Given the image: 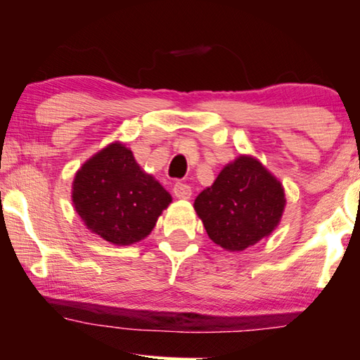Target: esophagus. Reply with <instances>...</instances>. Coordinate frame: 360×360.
Returning a JSON list of instances; mask_svg holds the SVG:
<instances>
[{"instance_id": "1", "label": "esophagus", "mask_w": 360, "mask_h": 360, "mask_svg": "<svg viewBox=\"0 0 360 360\" xmlns=\"http://www.w3.org/2000/svg\"><path fill=\"white\" fill-rule=\"evenodd\" d=\"M174 194L179 199H188L191 196V186L184 184V181H176L174 185Z\"/></svg>"}]
</instances>
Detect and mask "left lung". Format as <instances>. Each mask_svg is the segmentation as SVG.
I'll return each instance as SVG.
<instances>
[{"label":"left lung","mask_w":360,"mask_h":360,"mask_svg":"<svg viewBox=\"0 0 360 360\" xmlns=\"http://www.w3.org/2000/svg\"><path fill=\"white\" fill-rule=\"evenodd\" d=\"M285 198L278 180L257 159L239 156L199 194L194 209L215 244L244 250L278 226Z\"/></svg>","instance_id":"8db88e82"}]
</instances>
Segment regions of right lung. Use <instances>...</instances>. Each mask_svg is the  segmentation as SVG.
Instances as JSON below:
<instances>
[{
    "instance_id": "1",
    "label": "right lung",
    "mask_w": 360,
    "mask_h": 360,
    "mask_svg": "<svg viewBox=\"0 0 360 360\" xmlns=\"http://www.w3.org/2000/svg\"><path fill=\"white\" fill-rule=\"evenodd\" d=\"M170 201V194L140 169L132 151L121 143L91 158L73 181V204L82 221L116 245L146 238Z\"/></svg>"
}]
</instances>
